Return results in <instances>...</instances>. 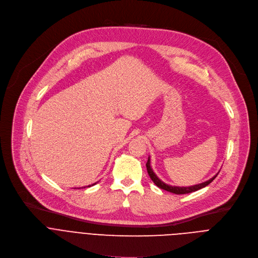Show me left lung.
<instances>
[{
  "label": "left lung",
  "mask_w": 258,
  "mask_h": 258,
  "mask_svg": "<svg viewBox=\"0 0 258 258\" xmlns=\"http://www.w3.org/2000/svg\"><path fill=\"white\" fill-rule=\"evenodd\" d=\"M147 169H148V173H149L151 179L154 181V183H155L158 187H160V188H162V189H165V190H167V191H170V192H173V194H175V195H184V194H189V192L196 191V190H198V189H201V188L207 186L208 184H210V183L215 179V177L218 175V173H219V172H218V173L215 174L212 178H210L209 180H207V181H205V182L199 183V184H195V185H191V186H172V185H169V184H166L165 182H163V181L155 174V172H154L152 167H151V159H150V157H149V160H148V162H147Z\"/></svg>",
  "instance_id": "1"
}]
</instances>
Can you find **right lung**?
I'll use <instances>...</instances> for the list:
<instances>
[{"mask_svg":"<svg viewBox=\"0 0 258 258\" xmlns=\"http://www.w3.org/2000/svg\"><path fill=\"white\" fill-rule=\"evenodd\" d=\"M94 184H95V183H94ZM88 186H91V185H88Z\"/></svg>","mask_w":258,"mask_h":258,"instance_id":"add662e5","label":"right lung"}]
</instances>
